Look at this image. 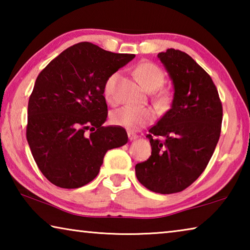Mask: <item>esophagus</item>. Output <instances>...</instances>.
Listing matches in <instances>:
<instances>
[{
    "label": "esophagus",
    "instance_id": "esophagus-1",
    "mask_svg": "<svg viewBox=\"0 0 250 250\" xmlns=\"http://www.w3.org/2000/svg\"><path fill=\"white\" fill-rule=\"evenodd\" d=\"M128 137H129V140L130 141H133V140H137L138 139V135L133 133V132H128Z\"/></svg>",
    "mask_w": 250,
    "mask_h": 250
}]
</instances>
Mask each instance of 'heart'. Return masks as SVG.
Segmentation results:
<instances>
[{"mask_svg": "<svg viewBox=\"0 0 250 250\" xmlns=\"http://www.w3.org/2000/svg\"><path fill=\"white\" fill-rule=\"evenodd\" d=\"M135 75L146 90L159 89L164 82V74L159 66L153 62H143L135 67ZM120 74L113 73L107 78L104 86V96L109 103H115L117 99L116 88ZM155 119V111L150 107H134L124 105L113 110L110 120L113 125L124 126L129 130H137L152 124Z\"/></svg>", "mask_w": 250, "mask_h": 250, "instance_id": "b5f03b06", "label": "heart"}]
</instances>
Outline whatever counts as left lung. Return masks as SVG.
I'll return each instance as SVG.
<instances>
[{"instance_id": "1", "label": "left lung", "mask_w": 250, "mask_h": 250, "mask_svg": "<svg viewBox=\"0 0 250 250\" xmlns=\"http://www.w3.org/2000/svg\"><path fill=\"white\" fill-rule=\"evenodd\" d=\"M158 57L174 96L171 109L149 130L151 156L135 166V175L150 191L172 194L183 191L205 170L221 135L223 107L210 76L191 56L170 48Z\"/></svg>"}]
</instances>
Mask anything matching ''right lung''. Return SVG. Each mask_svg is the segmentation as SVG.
Here are the masks:
<instances>
[{
    "label": "right lung",
    "mask_w": 250,
    "mask_h": 250,
    "mask_svg": "<svg viewBox=\"0 0 250 250\" xmlns=\"http://www.w3.org/2000/svg\"><path fill=\"white\" fill-rule=\"evenodd\" d=\"M133 54L108 52L88 42L70 46L41 71L28 100L26 138L50 183L78 188L98 175L104 154L125 146L121 126H104V86Z\"/></svg>",
    "instance_id": "add662e5"
}]
</instances>
